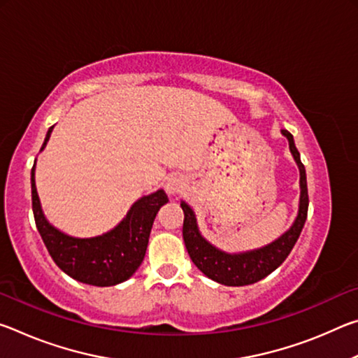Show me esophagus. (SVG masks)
<instances>
[{
	"mask_svg": "<svg viewBox=\"0 0 358 358\" xmlns=\"http://www.w3.org/2000/svg\"><path fill=\"white\" fill-rule=\"evenodd\" d=\"M166 189H167L169 194H171V196H175V194H178L181 189H183V181L177 178V177L169 178L167 185H166Z\"/></svg>",
	"mask_w": 358,
	"mask_h": 358,
	"instance_id": "obj_1",
	"label": "esophagus"
}]
</instances>
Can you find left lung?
<instances>
[{"instance_id": "1", "label": "left lung", "mask_w": 358, "mask_h": 358, "mask_svg": "<svg viewBox=\"0 0 358 358\" xmlns=\"http://www.w3.org/2000/svg\"><path fill=\"white\" fill-rule=\"evenodd\" d=\"M281 134L289 141V150L300 171V202L299 213L292 226L286 230L280 238L257 250L245 252H226L211 245L199 230L196 213L185 201H181V208L185 213L183 221V240L191 260L205 276L224 286H248L254 284L271 271H275L292 251L294 245L300 237L308 215V187L305 166L300 161V153L294 143V137L289 131L282 129Z\"/></svg>"}]
</instances>
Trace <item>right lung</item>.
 <instances>
[{
    "instance_id": "obj_1",
    "label": "right lung",
    "mask_w": 358,
    "mask_h": 358,
    "mask_svg": "<svg viewBox=\"0 0 358 358\" xmlns=\"http://www.w3.org/2000/svg\"><path fill=\"white\" fill-rule=\"evenodd\" d=\"M53 131L48 128L41 151ZM31 169V199L36 227L53 262L72 280L98 287L117 286L136 273L148 246L153 221L162 205L169 202L164 189H157L132 203L128 213L108 232L98 237L78 238L52 226L42 211Z\"/></svg>"
}]
</instances>
